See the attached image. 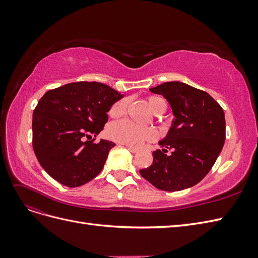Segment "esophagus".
<instances>
[{
    "instance_id": "1",
    "label": "esophagus",
    "mask_w": 258,
    "mask_h": 258,
    "mask_svg": "<svg viewBox=\"0 0 258 258\" xmlns=\"http://www.w3.org/2000/svg\"><path fill=\"white\" fill-rule=\"evenodd\" d=\"M127 148H128V150H129L131 153H134V154H136V153H138V152H139L138 148H135V147L129 146V145H127Z\"/></svg>"
}]
</instances>
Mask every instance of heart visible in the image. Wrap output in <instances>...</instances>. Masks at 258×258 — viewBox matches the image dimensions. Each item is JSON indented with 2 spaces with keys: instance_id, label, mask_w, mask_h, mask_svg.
<instances>
[{
  "instance_id": "obj_1",
  "label": "heart",
  "mask_w": 258,
  "mask_h": 258,
  "mask_svg": "<svg viewBox=\"0 0 258 258\" xmlns=\"http://www.w3.org/2000/svg\"><path fill=\"white\" fill-rule=\"evenodd\" d=\"M147 106L155 115H161L166 111L167 104L165 100L157 96H151L146 100ZM127 107V100L121 99L117 101L111 107L110 116L119 117L123 114ZM107 134L114 141L127 144L129 146L139 147L145 141H152L156 138V132L152 128H139L128 120L113 122L107 129Z\"/></svg>"
}]
</instances>
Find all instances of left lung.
I'll return each instance as SVG.
<instances>
[{
    "instance_id": "obj_1",
    "label": "left lung",
    "mask_w": 258,
    "mask_h": 258,
    "mask_svg": "<svg viewBox=\"0 0 258 258\" xmlns=\"http://www.w3.org/2000/svg\"><path fill=\"white\" fill-rule=\"evenodd\" d=\"M150 91L165 98L173 119L153 153L151 167L140 170L146 181L165 191L198 184L212 169L225 143L226 122L221 105L208 92L181 82H167ZM168 149L173 151L166 154Z\"/></svg>"
}]
</instances>
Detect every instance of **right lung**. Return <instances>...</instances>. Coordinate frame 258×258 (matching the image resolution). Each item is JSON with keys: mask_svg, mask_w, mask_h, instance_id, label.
<instances>
[{"mask_svg": "<svg viewBox=\"0 0 258 258\" xmlns=\"http://www.w3.org/2000/svg\"><path fill=\"white\" fill-rule=\"evenodd\" d=\"M110 86L97 82L70 83L49 90L33 112V150L42 168L68 187H79L103 169L115 143L99 135L108 120L107 112L123 98Z\"/></svg>", "mask_w": 258, "mask_h": 258, "instance_id": "add662e5", "label": "right lung"}]
</instances>
